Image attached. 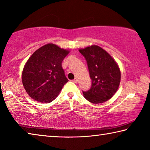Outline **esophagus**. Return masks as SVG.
<instances>
[{
	"label": "esophagus",
	"instance_id": "34e87169",
	"mask_svg": "<svg viewBox=\"0 0 150 150\" xmlns=\"http://www.w3.org/2000/svg\"><path fill=\"white\" fill-rule=\"evenodd\" d=\"M72 82H73L74 83H77L78 82V80L77 78H75V79H74L72 80Z\"/></svg>",
	"mask_w": 150,
	"mask_h": 150
}]
</instances>
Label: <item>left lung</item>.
<instances>
[{
    "mask_svg": "<svg viewBox=\"0 0 150 150\" xmlns=\"http://www.w3.org/2000/svg\"><path fill=\"white\" fill-rule=\"evenodd\" d=\"M79 51L87 62L91 80V88L83 91V96L91 103H104L111 99L119 88V66L108 52L98 45L87 47Z\"/></svg>",
    "mask_w": 150,
    "mask_h": 150,
    "instance_id": "obj_1",
    "label": "left lung"
}]
</instances>
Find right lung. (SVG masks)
Returning a JSON list of instances; mask_svg holds the SVG:
<instances>
[{
  "mask_svg": "<svg viewBox=\"0 0 150 150\" xmlns=\"http://www.w3.org/2000/svg\"><path fill=\"white\" fill-rule=\"evenodd\" d=\"M69 53L52 43L47 44L33 52L22 72V83L31 98L41 103H50L59 96L68 80L62 62Z\"/></svg>",
  "mask_w": 150,
  "mask_h": 150,
  "instance_id": "add662e5",
  "label": "right lung"
}]
</instances>
